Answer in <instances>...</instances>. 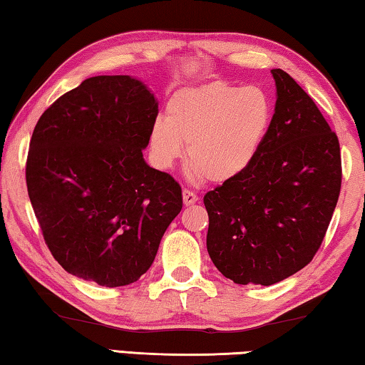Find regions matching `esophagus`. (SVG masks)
Here are the masks:
<instances>
[{"instance_id":"1","label":"esophagus","mask_w":365,"mask_h":365,"mask_svg":"<svg viewBox=\"0 0 365 365\" xmlns=\"http://www.w3.org/2000/svg\"><path fill=\"white\" fill-rule=\"evenodd\" d=\"M197 200H200V197L196 196V193H195L193 190H188V188L183 190V205L185 206L195 205V202H197Z\"/></svg>"}]
</instances>
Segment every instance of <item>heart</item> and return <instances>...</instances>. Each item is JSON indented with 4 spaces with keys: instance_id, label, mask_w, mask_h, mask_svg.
Here are the masks:
<instances>
[{
    "instance_id": "heart-1",
    "label": "heart",
    "mask_w": 365,
    "mask_h": 365,
    "mask_svg": "<svg viewBox=\"0 0 365 365\" xmlns=\"http://www.w3.org/2000/svg\"><path fill=\"white\" fill-rule=\"evenodd\" d=\"M272 120V104L259 86L211 82L183 88L168 103V119L156 120L151 146L169 168L187 145L190 174L222 183L250 168Z\"/></svg>"
}]
</instances>
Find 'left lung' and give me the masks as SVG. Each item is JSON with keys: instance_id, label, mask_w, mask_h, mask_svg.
I'll return each mask as SVG.
<instances>
[{"instance_id": "1", "label": "left lung", "mask_w": 365, "mask_h": 365, "mask_svg": "<svg viewBox=\"0 0 365 365\" xmlns=\"http://www.w3.org/2000/svg\"><path fill=\"white\" fill-rule=\"evenodd\" d=\"M275 113L243 174L205 195L207 252L240 285H274L312 261L341 188L335 132L282 69H272Z\"/></svg>"}]
</instances>
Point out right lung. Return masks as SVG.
Masks as SVG:
<instances>
[{"mask_svg": "<svg viewBox=\"0 0 365 365\" xmlns=\"http://www.w3.org/2000/svg\"><path fill=\"white\" fill-rule=\"evenodd\" d=\"M158 101L137 78L98 76L58 98L36 122L29 197L53 257L101 287L137 282L182 211V188L143 150Z\"/></svg>", "mask_w": 365, "mask_h": 365, "instance_id": "1", "label": "right lung"}]
</instances>
